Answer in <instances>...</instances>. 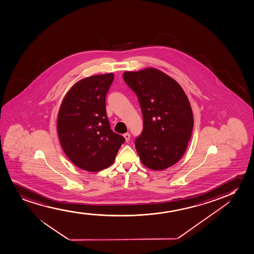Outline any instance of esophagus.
Segmentation results:
<instances>
[{
	"mask_svg": "<svg viewBox=\"0 0 254 254\" xmlns=\"http://www.w3.org/2000/svg\"><path fill=\"white\" fill-rule=\"evenodd\" d=\"M123 137L125 138L126 142H128L130 140V133L129 132H126L123 134Z\"/></svg>",
	"mask_w": 254,
	"mask_h": 254,
	"instance_id": "obj_1",
	"label": "esophagus"
}]
</instances>
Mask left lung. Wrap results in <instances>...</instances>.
<instances>
[{"label": "left lung", "instance_id": "8db88e82", "mask_svg": "<svg viewBox=\"0 0 254 254\" xmlns=\"http://www.w3.org/2000/svg\"><path fill=\"white\" fill-rule=\"evenodd\" d=\"M123 78L135 92L141 107L144 128L136 138L140 161L162 171L178 163L191 138L194 118L180 84L156 68L126 71Z\"/></svg>", "mask_w": 254, "mask_h": 254}]
</instances>
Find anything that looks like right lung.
Returning <instances> with one entry per match:
<instances>
[{"label":"right lung","instance_id":"add662e5","mask_svg":"<svg viewBox=\"0 0 254 254\" xmlns=\"http://www.w3.org/2000/svg\"><path fill=\"white\" fill-rule=\"evenodd\" d=\"M113 73L79 80L61 102L57 131L64 152L78 168L96 172L112 165L125 141L110 129L106 113V94Z\"/></svg>","mask_w":254,"mask_h":254}]
</instances>
